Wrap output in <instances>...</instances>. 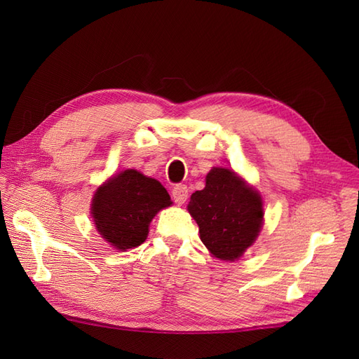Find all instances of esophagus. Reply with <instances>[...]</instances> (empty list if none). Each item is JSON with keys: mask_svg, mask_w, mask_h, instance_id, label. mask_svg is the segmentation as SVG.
Instances as JSON below:
<instances>
[{"mask_svg": "<svg viewBox=\"0 0 359 359\" xmlns=\"http://www.w3.org/2000/svg\"><path fill=\"white\" fill-rule=\"evenodd\" d=\"M187 198H189V189L187 186H184V184H178V186L172 189V199L177 205H182L187 201Z\"/></svg>", "mask_w": 359, "mask_h": 359, "instance_id": "esophagus-1", "label": "esophagus"}]
</instances>
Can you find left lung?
<instances>
[{"label": "left lung", "instance_id": "left-lung-1", "mask_svg": "<svg viewBox=\"0 0 359 359\" xmlns=\"http://www.w3.org/2000/svg\"><path fill=\"white\" fill-rule=\"evenodd\" d=\"M187 210L210 253L231 262L256 241L264 224L260 194L238 173L224 168L208 172L205 189L191 194Z\"/></svg>", "mask_w": 359, "mask_h": 359}]
</instances>
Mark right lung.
I'll return each mask as SVG.
<instances>
[{
    "label": "right lung",
    "instance_id": "add662e5",
    "mask_svg": "<svg viewBox=\"0 0 359 359\" xmlns=\"http://www.w3.org/2000/svg\"><path fill=\"white\" fill-rule=\"evenodd\" d=\"M170 205L169 193L157 180L127 169L95 190L91 214L103 240L126 252L147 240L151 220Z\"/></svg>",
    "mask_w": 359,
    "mask_h": 359
}]
</instances>
